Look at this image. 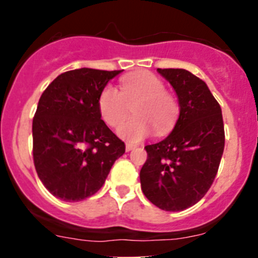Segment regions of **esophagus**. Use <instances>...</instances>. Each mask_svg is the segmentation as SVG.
<instances>
[{
    "mask_svg": "<svg viewBox=\"0 0 258 258\" xmlns=\"http://www.w3.org/2000/svg\"><path fill=\"white\" fill-rule=\"evenodd\" d=\"M134 149H136V146L131 145V143H126V146H125V151L126 152L132 151V150H134Z\"/></svg>",
    "mask_w": 258,
    "mask_h": 258,
    "instance_id": "obj_1",
    "label": "esophagus"
}]
</instances>
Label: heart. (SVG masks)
Instances as JSON below:
<instances>
[{
  "label": "heart",
  "mask_w": 258,
  "mask_h": 258,
  "mask_svg": "<svg viewBox=\"0 0 258 258\" xmlns=\"http://www.w3.org/2000/svg\"><path fill=\"white\" fill-rule=\"evenodd\" d=\"M121 93L111 85L103 88L98 97V109L103 121L116 126L129 112L136 117L122 122L117 134L122 140L138 143L156 132L165 136L174 127L179 115V106L172 94L165 92L160 79L150 72H138L121 80Z\"/></svg>",
  "instance_id": "b5f03b06"
}]
</instances>
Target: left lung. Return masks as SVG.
Here are the masks:
<instances>
[{"mask_svg":"<svg viewBox=\"0 0 258 258\" xmlns=\"http://www.w3.org/2000/svg\"><path fill=\"white\" fill-rule=\"evenodd\" d=\"M178 98L179 116L165 140L146 146L140 173L145 197L163 211L197 204L211 188L225 147L222 111L207 84L181 68H157Z\"/></svg>","mask_w":258,"mask_h":258,"instance_id":"obj_1","label":"left lung"}]
</instances>
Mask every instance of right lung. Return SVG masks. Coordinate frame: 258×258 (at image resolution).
<instances>
[{
	"mask_svg": "<svg viewBox=\"0 0 258 258\" xmlns=\"http://www.w3.org/2000/svg\"><path fill=\"white\" fill-rule=\"evenodd\" d=\"M122 71L79 68L59 75L41 95L32 124L33 161L58 199L80 202L103 186L125 145L98 109V97Z\"/></svg>",
	"mask_w": 258,
	"mask_h": 258,
	"instance_id": "1",
	"label": "right lung"
}]
</instances>
